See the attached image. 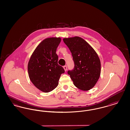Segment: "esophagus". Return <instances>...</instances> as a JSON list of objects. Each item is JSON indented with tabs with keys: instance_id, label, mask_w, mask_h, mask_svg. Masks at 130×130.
Returning a JSON list of instances; mask_svg holds the SVG:
<instances>
[{
	"instance_id": "34e87169",
	"label": "esophagus",
	"mask_w": 130,
	"mask_h": 130,
	"mask_svg": "<svg viewBox=\"0 0 130 130\" xmlns=\"http://www.w3.org/2000/svg\"><path fill=\"white\" fill-rule=\"evenodd\" d=\"M63 68H64L65 71L66 72L67 71V66L66 65H65L64 66H63Z\"/></svg>"
}]
</instances>
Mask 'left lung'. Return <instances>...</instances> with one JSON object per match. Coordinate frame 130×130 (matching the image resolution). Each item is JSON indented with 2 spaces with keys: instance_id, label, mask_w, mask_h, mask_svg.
<instances>
[{
  "instance_id": "8db88e82",
  "label": "left lung",
  "mask_w": 130,
  "mask_h": 130,
  "mask_svg": "<svg viewBox=\"0 0 130 130\" xmlns=\"http://www.w3.org/2000/svg\"><path fill=\"white\" fill-rule=\"evenodd\" d=\"M63 41L72 53L74 69L68 74L74 86L89 91L95 86L101 73V62L96 52L84 39L79 37L64 38Z\"/></svg>"
}]
</instances>
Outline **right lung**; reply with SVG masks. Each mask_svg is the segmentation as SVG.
Wrapping results in <instances>:
<instances>
[{
    "mask_svg": "<svg viewBox=\"0 0 130 130\" xmlns=\"http://www.w3.org/2000/svg\"><path fill=\"white\" fill-rule=\"evenodd\" d=\"M60 37L44 39L34 50L28 64L29 76L32 84L44 93H49L58 84L61 74L65 71L58 64L56 49Z\"/></svg>",
    "mask_w": 130,
    "mask_h": 130,
    "instance_id": "right-lung-1",
    "label": "right lung"
}]
</instances>
